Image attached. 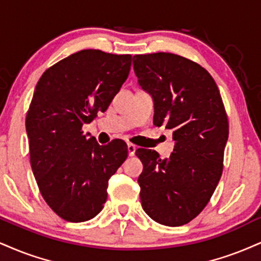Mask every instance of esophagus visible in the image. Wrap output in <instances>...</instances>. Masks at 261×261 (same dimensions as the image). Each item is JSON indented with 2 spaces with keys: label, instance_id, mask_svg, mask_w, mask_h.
<instances>
[{
  "label": "esophagus",
  "instance_id": "34e87169",
  "mask_svg": "<svg viewBox=\"0 0 261 261\" xmlns=\"http://www.w3.org/2000/svg\"><path fill=\"white\" fill-rule=\"evenodd\" d=\"M137 147L135 146L133 143H127V152H128V155L130 156H134L135 155V152H136Z\"/></svg>",
  "mask_w": 261,
  "mask_h": 261
}]
</instances>
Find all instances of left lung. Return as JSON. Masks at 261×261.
<instances>
[{"instance_id":"1","label":"left lung","mask_w":261,"mask_h":261,"mask_svg":"<svg viewBox=\"0 0 261 261\" xmlns=\"http://www.w3.org/2000/svg\"><path fill=\"white\" fill-rule=\"evenodd\" d=\"M139 85L154 103L155 126L172 130L174 152L139 148L141 204L150 219L181 226L209 202L222 174L228 121L220 91L199 64L172 53L134 56Z\"/></svg>"}]
</instances>
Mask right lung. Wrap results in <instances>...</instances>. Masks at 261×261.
<instances>
[{"label": "right lung", "instance_id": "obj_1", "mask_svg": "<svg viewBox=\"0 0 261 261\" xmlns=\"http://www.w3.org/2000/svg\"><path fill=\"white\" fill-rule=\"evenodd\" d=\"M130 68V55L83 49L47 69L34 91L25 120L31 169L43 199L69 222L98 214L127 158L124 141L99 146L81 127L107 111Z\"/></svg>", "mask_w": 261, "mask_h": 261}]
</instances>
